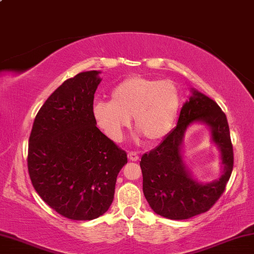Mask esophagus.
<instances>
[{"label": "esophagus", "instance_id": "esophagus-1", "mask_svg": "<svg viewBox=\"0 0 254 254\" xmlns=\"http://www.w3.org/2000/svg\"><path fill=\"white\" fill-rule=\"evenodd\" d=\"M127 159L130 161H137L139 160V156H137V153H135V152H128Z\"/></svg>", "mask_w": 254, "mask_h": 254}]
</instances>
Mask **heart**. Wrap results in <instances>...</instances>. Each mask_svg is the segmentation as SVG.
Wrapping results in <instances>:
<instances>
[{
  "instance_id": "b5f03b06",
  "label": "heart",
  "mask_w": 254,
  "mask_h": 254,
  "mask_svg": "<svg viewBox=\"0 0 254 254\" xmlns=\"http://www.w3.org/2000/svg\"><path fill=\"white\" fill-rule=\"evenodd\" d=\"M182 106V95L171 81L135 75L119 83L110 102H97L93 118L98 128L118 142L133 119V127L147 142L162 140L173 128Z\"/></svg>"
}]
</instances>
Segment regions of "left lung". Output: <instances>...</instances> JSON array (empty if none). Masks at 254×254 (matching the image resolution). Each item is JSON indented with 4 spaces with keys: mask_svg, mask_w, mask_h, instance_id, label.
Instances as JSON below:
<instances>
[{
    "mask_svg": "<svg viewBox=\"0 0 254 254\" xmlns=\"http://www.w3.org/2000/svg\"><path fill=\"white\" fill-rule=\"evenodd\" d=\"M203 124L220 151L222 175L201 183L183 160L182 144L187 128ZM143 194L154 213L169 220H188L207 212L224 191L233 170V147L226 115L212 98L191 88V96L180 111L177 126L158 147L141 157Z\"/></svg>",
    "mask_w": 254,
    "mask_h": 254,
    "instance_id": "obj_1",
    "label": "left lung"
}]
</instances>
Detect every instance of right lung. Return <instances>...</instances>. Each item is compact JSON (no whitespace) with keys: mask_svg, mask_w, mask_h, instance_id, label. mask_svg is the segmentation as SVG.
I'll list each match as a JSON object with an SVG mask.
<instances>
[{"mask_svg":"<svg viewBox=\"0 0 254 254\" xmlns=\"http://www.w3.org/2000/svg\"><path fill=\"white\" fill-rule=\"evenodd\" d=\"M101 71L89 70L56 89L34 119L28 169L36 191L69 220L91 221L107 212L126 151L100 131L93 118Z\"/></svg>","mask_w":254,"mask_h":254,"instance_id":"right-lung-1","label":"right lung"}]
</instances>
